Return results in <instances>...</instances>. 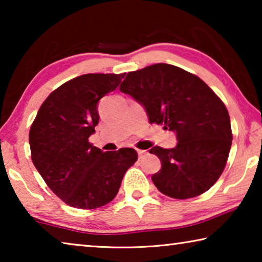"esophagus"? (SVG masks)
<instances>
[{
	"instance_id": "34e87169",
	"label": "esophagus",
	"mask_w": 262,
	"mask_h": 262,
	"mask_svg": "<svg viewBox=\"0 0 262 262\" xmlns=\"http://www.w3.org/2000/svg\"><path fill=\"white\" fill-rule=\"evenodd\" d=\"M136 151H137V154H139V157L140 158H142V157H144L145 156V155H147L148 152H147V150H141V149H137L136 150Z\"/></svg>"
}]
</instances>
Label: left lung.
I'll return each mask as SVG.
<instances>
[{
  "mask_svg": "<svg viewBox=\"0 0 262 262\" xmlns=\"http://www.w3.org/2000/svg\"><path fill=\"white\" fill-rule=\"evenodd\" d=\"M143 106L149 122L173 132L174 148L154 147L162 167L151 179L159 192L173 199L198 196L220 178L232 143L228 110L195 75L157 63L127 74L121 85Z\"/></svg>",
  "mask_w": 262,
  "mask_h": 262,
  "instance_id": "8db88e82",
  "label": "left lung"
}]
</instances>
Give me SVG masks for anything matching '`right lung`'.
Returning <instances> with one entry per match:
<instances>
[{"instance_id": "obj_1", "label": "right lung", "mask_w": 262, "mask_h": 262, "mask_svg": "<svg viewBox=\"0 0 262 262\" xmlns=\"http://www.w3.org/2000/svg\"><path fill=\"white\" fill-rule=\"evenodd\" d=\"M123 74H85L62 84L43 101L31 126V158L48 187L67 205H107L126 171L137 161L133 148L103 152L89 142L99 122L98 103Z\"/></svg>"}]
</instances>
